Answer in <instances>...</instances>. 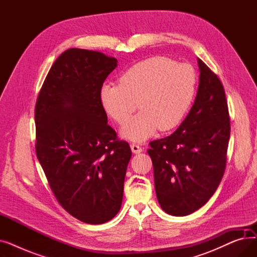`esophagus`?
Segmentation results:
<instances>
[{"mask_svg": "<svg viewBox=\"0 0 257 257\" xmlns=\"http://www.w3.org/2000/svg\"><path fill=\"white\" fill-rule=\"evenodd\" d=\"M130 147H131V150L134 154H139V153L143 152V148L137 144H131Z\"/></svg>", "mask_w": 257, "mask_h": 257, "instance_id": "obj_1", "label": "esophagus"}]
</instances>
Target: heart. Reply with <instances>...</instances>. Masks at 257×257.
Segmentation results:
<instances>
[{
	"instance_id": "1",
	"label": "heart",
	"mask_w": 257,
	"mask_h": 257,
	"mask_svg": "<svg viewBox=\"0 0 257 257\" xmlns=\"http://www.w3.org/2000/svg\"><path fill=\"white\" fill-rule=\"evenodd\" d=\"M195 91L196 73L190 64L154 56L129 67L118 84H103L99 99L104 111L118 124H124L139 106L142 111L121 127L120 136L143 142L158 128H176L190 109Z\"/></svg>"
}]
</instances>
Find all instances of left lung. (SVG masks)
Segmentation results:
<instances>
[{
	"label": "left lung",
	"mask_w": 257,
	"mask_h": 257,
	"mask_svg": "<svg viewBox=\"0 0 257 257\" xmlns=\"http://www.w3.org/2000/svg\"><path fill=\"white\" fill-rule=\"evenodd\" d=\"M199 86L190 112L171 136L150 143L158 203L167 213L191 214L217 191L226 166L230 119L218 76L198 58Z\"/></svg>",
	"instance_id": "obj_1"
}]
</instances>
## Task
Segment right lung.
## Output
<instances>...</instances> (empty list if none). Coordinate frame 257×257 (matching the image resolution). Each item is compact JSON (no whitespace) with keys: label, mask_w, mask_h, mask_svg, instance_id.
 Listing matches in <instances>:
<instances>
[{"label":"right lung","mask_w":257,"mask_h":257,"mask_svg":"<svg viewBox=\"0 0 257 257\" xmlns=\"http://www.w3.org/2000/svg\"><path fill=\"white\" fill-rule=\"evenodd\" d=\"M117 60L69 49L53 63L35 106L36 155L60 205L87 224L121 206L129 144L107 124L99 91Z\"/></svg>","instance_id":"obj_1"}]
</instances>
